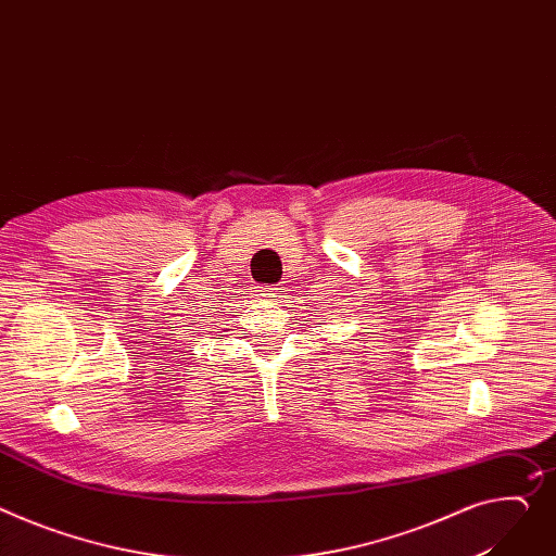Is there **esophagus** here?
<instances>
[{"label": "esophagus", "mask_w": 556, "mask_h": 556, "mask_svg": "<svg viewBox=\"0 0 556 556\" xmlns=\"http://www.w3.org/2000/svg\"><path fill=\"white\" fill-rule=\"evenodd\" d=\"M258 295L263 298V301H271V298H276V287H258Z\"/></svg>", "instance_id": "1"}]
</instances>
